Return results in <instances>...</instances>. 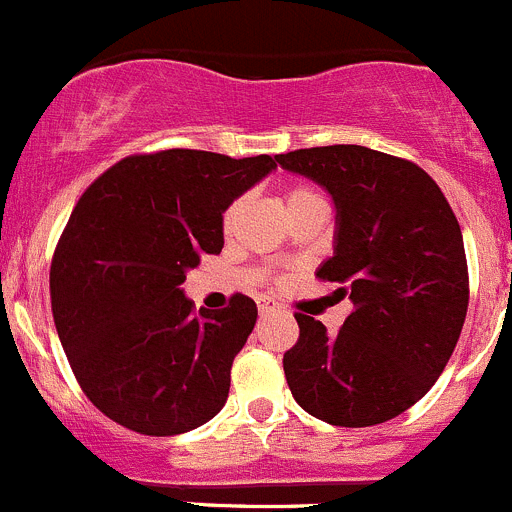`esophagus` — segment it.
<instances>
[{"label": "esophagus", "mask_w": 512, "mask_h": 512, "mask_svg": "<svg viewBox=\"0 0 512 512\" xmlns=\"http://www.w3.org/2000/svg\"><path fill=\"white\" fill-rule=\"evenodd\" d=\"M256 306H259V314H261V316L274 314V311H281V304H279V301L269 299V296H261V299L256 301Z\"/></svg>", "instance_id": "1"}]
</instances>
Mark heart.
<instances>
[{
    "mask_svg": "<svg viewBox=\"0 0 512 512\" xmlns=\"http://www.w3.org/2000/svg\"><path fill=\"white\" fill-rule=\"evenodd\" d=\"M311 201H324V198H321L319 193H316L314 188H309V186H291L289 191L284 193L286 211H294V208L304 206V203H311ZM241 208H243V201H241V198H236V201L228 203L226 211H223V216H221V226H223V231L228 233V231H231L233 226H236L238 213H241Z\"/></svg>",
    "mask_w": 512,
    "mask_h": 512,
    "instance_id": "heart-1",
    "label": "heart"
}]
</instances>
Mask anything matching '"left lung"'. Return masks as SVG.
Instances as JSON below:
<instances>
[{
  "label": "left lung",
  "mask_w": 512,
  "mask_h": 512,
  "mask_svg": "<svg viewBox=\"0 0 512 512\" xmlns=\"http://www.w3.org/2000/svg\"><path fill=\"white\" fill-rule=\"evenodd\" d=\"M276 160L332 193L337 246L316 279L337 284L334 294L354 304L334 337L296 311L286 382L316 420L382 425L420 402L455 352L470 301L460 223L412 160L364 145L291 150Z\"/></svg>",
  "instance_id": "left-lung-1"
}]
</instances>
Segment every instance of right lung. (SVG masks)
Returning a JSON list of instances; mask_svg holds the SVG:
<instances>
[{
    "label": "right lung",
    "instance_id": "right-lung-1",
    "mask_svg": "<svg viewBox=\"0 0 512 512\" xmlns=\"http://www.w3.org/2000/svg\"><path fill=\"white\" fill-rule=\"evenodd\" d=\"M276 158L170 148L118 160L77 201L50 266L57 334L92 405L128 430L170 437L226 405L233 357L256 304L218 311L180 291L206 253H221V213Z\"/></svg>",
    "mask_w": 512,
    "mask_h": 512
}]
</instances>
